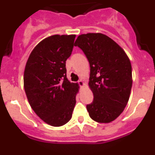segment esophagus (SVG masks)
<instances>
[{
	"label": "esophagus",
	"mask_w": 155,
	"mask_h": 155,
	"mask_svg": "<svg viewBox=\"0 0 155 155\" xmlns=\"http://www.w3.org/2000/svg\"><path fill=\"white\" fill-rule=\"evenodd\" d=\"M78 83L79 86H81V87H83V86L84 85V81H82V80H80V81H78Z\"/></svg>",
	"instance_id": "34e87169"
}]
</instances>
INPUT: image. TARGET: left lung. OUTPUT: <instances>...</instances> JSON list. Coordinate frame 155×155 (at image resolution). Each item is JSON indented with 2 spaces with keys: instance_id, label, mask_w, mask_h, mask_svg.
I'll return each instance as SVG.
<instances>
[{
  "instance_id": "obj_1",
  "label": "left lung",
  "mask_w": 155,
  "mask_h": 155,
  "mask_svg": "<svg viewBox=\"0 0 155 155\" xmlns=\"http://www.w3.org/2000/svg\"><path fill=\"white\" fill-rule=\"evenodd\" d=\"M90 64L89 87L94 100L87 105L90 117L108 124L124 110L132 87V68L124 50L102 33L82 34L74 42Z\"/></svg>"
}]
</instances>
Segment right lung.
I'll return each instance as SVG.
<instances>
[{"mask_svg": "<svg viewBox=\"0 0 155 155\" xmlns=\"http://www.w3.org/2000/svg\"><path fill=\"white\" fill-rule=\"evenodd\" d=\"M75 35H54L41 41L30 53L24 72V88L31 109L53 127L69 121L78 85L67 78L66 61Z\"/></svg>", "mask_w": 155, "mask_h": 155, "instance_id": "right-lung-1", "label": "right lung"}]
</instances>
